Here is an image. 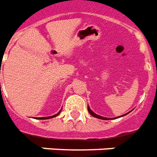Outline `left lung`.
<instances>
[{
  "label": "left lung",
  "instance_id": "left-lung-1",
  "mask_svg": "<svg viewBox=\"0 0 157 157\" xmlns=\"http://www.w3.org/2000/svg\"><path fill=\"white\" fill-rule=\"evenodd\" d=\"M88 112H89V113H90V114L91 116H93L94 117H96V118H98V119H101V120H109V119H108V118H106V117H100V116H98V115L95 114L94 112H92V111H91L90 108V107H88ZM128 113H129V112H128ZM128 113H126V114H128ZM126 114L123 115V116H125V115H126Z\"/></svg>",
  "mask_w": 157,
  "mask_h": 157
}]
</instances>
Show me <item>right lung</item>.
Here are the masks:
<instances>
[{"label":"right lung","mask_w":157,"mask_h":157,"mask_svg":"<svg viewBox=\"0 0 157 157\" xmlns=\"http://www.w3.org/2000/svg\"><path fill=\"white\" fill-rule=\"evenodd\" d=\"M60 112H61V110H60ZM60 112H59V113H57V114L54 115V116H51V117H40V118H38V119H40V120H46V119H50V118H53V117H57L58 115L60 113Z\"/></svg>","instance_id":"right-lung-1"}]
</instances>
